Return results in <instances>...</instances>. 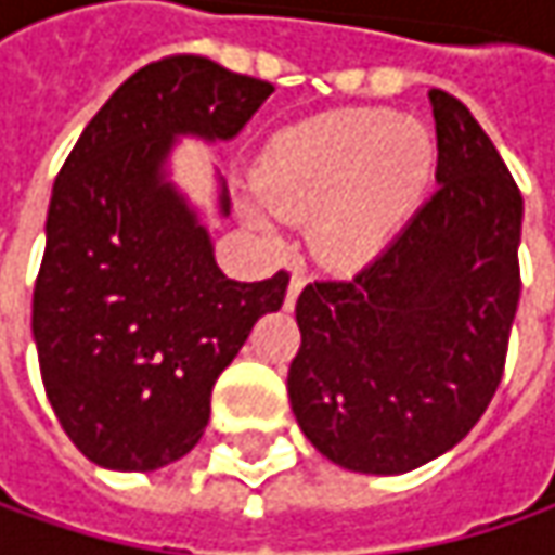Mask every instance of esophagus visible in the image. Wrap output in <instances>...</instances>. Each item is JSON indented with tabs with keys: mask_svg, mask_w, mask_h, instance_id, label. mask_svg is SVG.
Returning <instances> with one entry per match:
<instances>
[{
	"mask_svg": "<svg viewBox=\"0 0 555 555\" xmlns=\"http://www.w3.org/2000/svg\"><path fill=\"white\" fill-rule=\"evenodd\" d=\"M306 268H293V278H289V287H287V299H284V309H293L296 306V299H299V293L306 287Z\"/></svg>",
	"mask_w": 555,
	"mask_h": 555,
	"instance_id": "esophagus-1",
	"label": "esophagus"
}]
</instances>
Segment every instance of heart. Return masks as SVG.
Masks as SVG:
<instances>
[{
	"label": "heart",
	"mask_w": 555,
	"mask_h": 555,
	"mask_svg": "<svg viewBox=\"0 0 555 555\" xmlns=\"http://www.w3.org/2000/svg\"><path fill=\"white\" fill-rule=\"evenodd\" d=\"M436 169L426 126L392 111H336L268 141L256 169L262 201L281 216H311V237L331 259L379 253L423 201ZM256 228L268 216L249 206Z\"/></svg>",
	"instance_id": "b5f03b06"
}]
</instances>
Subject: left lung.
I'll return each mask as SVG.
<instances>
[{
  "instance_id": "8db88e82",
  "label": "left lung",
  "mask_w": 555,
  "mask_h": 555,
  "mask_svg": "<svg viewBox=\"0 0 555 555\" xmlns=\"http://www.w3.org/2000/svg\"><path fill=\"white\" fill-rule=\"evenodd\" d=\"M438 191L371 266L296 299L289 404L343 469L401 476L441 457L498 392L519 306L522 194L457 98L429 92Z\"/></svg>"
}]
</instances>
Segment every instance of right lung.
Here are the masks:
<instances>
[{"instance_id":"1","label":"right lung","mask_w":555,"mask_h":555,"mask_svg":"<svg viewBox=\"0 0 555 555\" xmlns=\"http://www.w3.org/2000/svg\"><path fill=\"white\" fill-rule=\"evenodd\" d=\"M271 92L201 54L154 61L107 98L54 179L33 339L54 416L104 469L151 473L184 457L219 373L284 306L287 271L224 278L166 172L179 135L234 139Z\"/></svg>"}]
</instances>
